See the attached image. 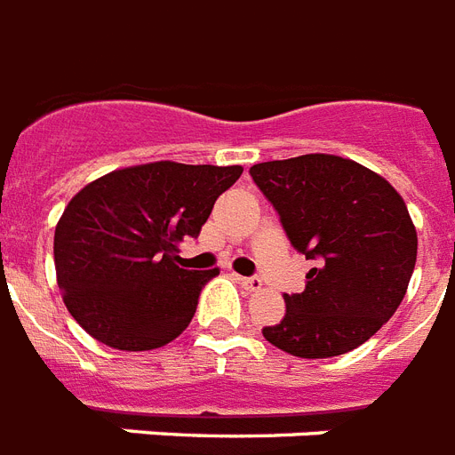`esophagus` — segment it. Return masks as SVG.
<instances>
[{
	"label": "esophagus",
	"instance_id": "34e87169",
	"mask_svg": "<svg viewBox=\"0 0 455 455\" xmlns=\"http://www.w3.org/2000/svg\"><path fill=\"white\" fill-rule=\"evenodd\" d=\"M241 285L245 288V291H259L262 288V278H257V276H243L241 278Z\"/></svg>",
	"mask_w": 455,
	"mask_h": 455
}]
</instances>
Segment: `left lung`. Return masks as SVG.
<instances>
[{
	"label": "left lung",
	"mask_w": 455,
	"mask_h": 455,
	"mask_svg": "<svg viewBox=\"0 0 455 455\" xmlns=\"http://www.w3.org/2000/svg\"><path fill=\"white\" fill-rule=\"evenodd\" d=\"M250 174L295 250L316 262L262 335L299 359L363 345L402 304L416 267L418 234L403 198L378 172L328 153L252 164Z\"/></svg>",
	"instance_id": "1"
}]
</instances>
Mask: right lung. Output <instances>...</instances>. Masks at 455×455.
Returning <instances> with one entry per match:
<instances>
[{"label":"right lung","mask_w":455,"mask_h":455,"mask_svg":"<svg viewBox=\"0 0 455 455\" xmlns=\"http://www.w3.org/2000/svg\"><path fill=\"white\" fill-rule=\"evenodd\" d=\"M241 164H132L89 181L53 231L56 281L70 316L94 339L148 352L191 323L203 285L220 269L177 264L179 243L198 235Z\"/></svg>","instance_id":"1"}]
</instances>
